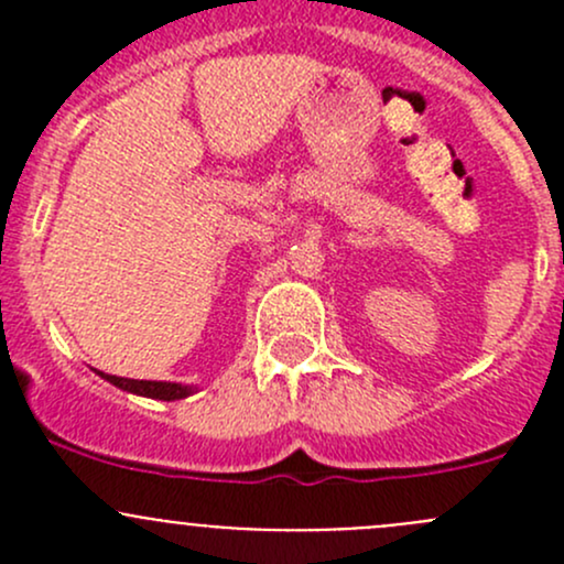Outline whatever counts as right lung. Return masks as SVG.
<instances>
[{
    "instance_id": "right-lung-1",
    "label": "right lung",
    "mask_w": 564,
    "mask_h": 564,
    "mask_svg": "<svg viewBox=\"0 0 564 564\" xmlns=\"http://www.w3.org/2000/svg\"><path fill=\"white\" fill-rule=\"evenodd\" d=\"M100 377L106 382H111L113 388L128 390L133 395H144V398H158V401H180V398H187L193 392V388L187 384H176V382H147V379H124V377H111V373L100 371Z\"/></svg>"
}]
</instances>
